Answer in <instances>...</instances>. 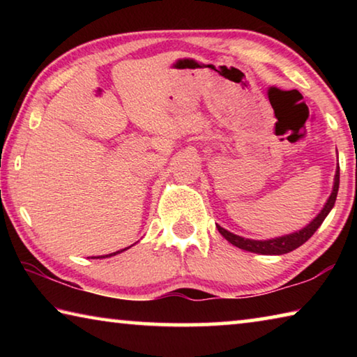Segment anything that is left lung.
<instances>
[{
    "label": "left lung",
    "instance_id": "obj_1",
    "mask_svg": "<svg viewBox=\"0 0 357 357\" xmlns=\"http://www.w3.org/2000/svg\"><path fill=\"white\" fill-rule=\"evenodd\" d=\"M338 183H340V170H338V167H337L335 179H334V189H332L329 200L326 202L324 208L321 209V213H319L305 228H302L296 233L287 234V236L275 238V239L255 241V239L241 238V236H238V234L229 233V231H227L225 228H222L219 225H217V229H219V233L228 241V243H231L233 245H236V247H239V249L247 250V252L261 253V255H282V253L293 252L294 249H298V247H301L302 244L305 243V241H309L313 236V233H315L317 229L319 228V225H321L323 220L326 219V215H328L331 213V209L334 208L337 192H338Z\"/></svg>",
    "mask_w": 357,
    "mask_h": 357
}]
</instances>
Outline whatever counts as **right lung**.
I'll use <instances>...</instances> for the list:
<instances>
[{
  "mask_svg": "<svg viewBox=\"0 0 357 357\" xmlns=\"http://www.w3.org/2000/svg\"><path fill=\"white\" fill-rule=\"evenodd\" d=\"M128 249H129V247H128ZM126 250V249H124ZM119 252H123V250H119ZM119 252H114V253H110V255H107V257H112V255H116V253H119ZM98 258H102V257H98ZM105 258V257H104Z\"/></svg>",
  "mask_w": 357,
  "mask_h": 357,
  "instance_id": "obj_1",
  "label": "right lung"
}]
</instances>
